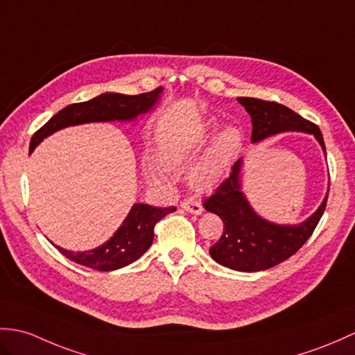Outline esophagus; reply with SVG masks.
I'll use <instances>...</instances> for the list:
<instances>
[{"label": "esophagus", "mask_w": 355, "mask_h": 355, "mask_svg": "<svg viewBox=\"0 0 355 355\" xmlns=\"http://www.w3.org/2000/svg\"><path fill=\"white\" fill-rule=\"evenodd\" d=\"M181 209L189 211V213H195V215H201L202 213V204L195 200V198H186V200L181 201Z\"/></svg>", "instance_id": "34e87169"}]
</instances>
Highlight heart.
<instances>
[{
  "label": "heart",
  "mask_w": 355,
  "mask_h": 355,
  "mask_svg": "<svg viewBox=\"0 0 355 355\" xmlns=\"http://www.w3.org/2000/svg\"><path fill=\"white\" fill-rule=\"evenodd\" d=\"M241 145V133L236 128H227L224 133H222L216 142L213 144L211 150L205 157L196 163L195 166L189 172V181L195 189H209L216 183L219 178L222 168L227 163V160L232 157L233 153L237 150V146ZM192 146H169L163 153V162L169 164V166H175V164L183 162L189 153H191ZM146 171L150 172L151 175H155L160 172V168L157 164L148 163Z\"/></svg>",
  "instance_id": "obj_1"
}]
</instances>
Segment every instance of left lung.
<instances>
[{
  "instance_id": "obj_1",
  "label": "left lung",
  "mask_w": 355,
  "mask_h": 355,
  "mask_svg": "<svg viewBox=\"0 0 355 355\" xmlns=\"http://www.w3.org/2000/svg\"><path fill=\"white\" fill-rule=\"evenodd\" d=\"M239 104L251 114L252 142L282 131H306L315 135L325 151V144L319 127L289 107L259 98H237ZM242 160H237L232 175L204 200V209L213 211L224 222V232L210 248V255L219 265L242 272H259L277 266L292 257L315 232L327 207L328 195L320 207L300 225L272 224L255 215L241 192Z\"/></svg>"
}]
</instances>
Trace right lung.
Listing matches in <instances>:
<instances>
[{"label":"right lung","mask_w":355,"mask_h":355,"mask_svg":"<svg viewBox=\"0 0 355 355\" xmlns=\"http://www.w3.org/2000/svg\"><path fill=\"white\" fill-rule=\"evenodd\" d=\"M160 92L162 87L139 95L103 94L94 100L64 107L33 135L30 153L44 137L64 127L95 121L133 119L137 114L150 110L153 104L159 100ZM174 210V205L162 209L146 204H136L121 228L113 234V237H110V241H107L98 248L85 252L66 251L60 246H55V248L64 257L90 269L104 272L119 269L136 261L140 255L146 252L153 243L155 224Z\"/></svg>","instance_id":"add662e5"}]
</instances>
